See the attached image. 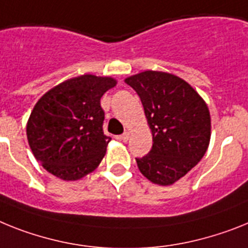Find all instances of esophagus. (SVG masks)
Wrapping results in <instances>:
<instances>
[{"mask_svg":"<svg viewBox=\"0 0 248 248\" xmlns=\"http://www.w3.org/2000/svg\"><path fill=\"white\" fill-rule=\"evenodd\" d=\"M128 139H130V132H124V135H121L120 140L124 141V142H127Z\"/></svg>","mask_w":248,"mask_h":248,"instance_id":"obj_1","label":"esophagus"}]
</instances>
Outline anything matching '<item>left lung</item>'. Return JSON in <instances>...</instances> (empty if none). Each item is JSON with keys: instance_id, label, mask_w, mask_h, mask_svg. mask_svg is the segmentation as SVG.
<instances>
[{"instance_id": "1", "label": "left lung", "mask_w": 248, "mask_h": 248, "mask_svg": "<svg viewBox=\"0 0 248 248\" xmlns=\"http://www.w3.org/2000/svg\"><path fill=\"white\" fill-rule=\"evenodd\" d=\"M142 102L153 147L136 159L141 174L172 185L202 160L211 141V113L199 93L171 73L146 70L124 79Z\"/></svg>"}]
</instances>
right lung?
Instances as JSON below:
<instances>
[{"mask_svg": "<svg viewBox=\"0 0 248 248\" xmlns=\"http://www.w3.org/2000/svg\"><path fill=\"white\" fill-rule=\"evenodd\" d=\"M112 77H74L55 85L36 102L26 124L30 149L45 170L74 182L95 170L111 137L103 134L102 95Z\"/></svg>", "mask_w": 248, "mask_h": 248, "instance_id": "1", "label": "right lung"}]
</instances>
